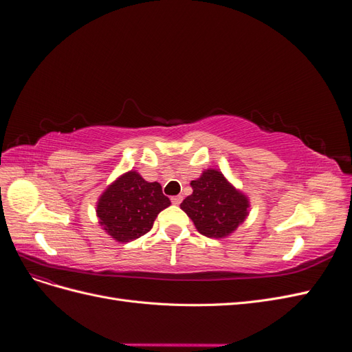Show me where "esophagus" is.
<instances>
[{
  "label": "esophagus",
  "instance_id": "esophagus-1",
  "mask_svg": "<svg viewBox=\"0 0 352 352\" xmlns=\"http://www.w3.org/2000/svg\"><path fill=\"white\" fill-rule=\"evenodd\" d=\"M172 202L175 206H179L180 202H182V195H176V197H172Z\"/></svg>",
  "mask_w": 352,
  "mask_h": 352
}]
</instances>
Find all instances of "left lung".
Listing matches in <instances>:
<instances>
[{"mask_svg": "<svg viewBox=\"0 0 352 352\" xmlns=\"http://www.w3.org/2000/svg\"><path fill=\"white\" fill-rule=\"evenodd\" d=\"M192 194L184 199L182 208L197 230L207 238L230 236L250 214V198L233 186L217 168H206L190 180Z\"/></svg>", "mask_w": 352, "mask_h": 352, "instance_id": "1", "label": "left lung"}]
</instances>
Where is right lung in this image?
<instances>
[{
    "instance_id": "1",
    "label": "right lung",
    "mask_w": 352,
    "mask_h": 352,
    "mask_svg": "<svg viewBox=\"0 0 352 352\" xmlns=\"http://www.w3.org/2000/svg\"><path fill=\"white\" fill-rule=\"evenodd\" d=\"M170 206L158 182H146L129 170L111 182L97 201L100 226L120 243L150 232L158 212Z\"/></svg>"
}]
</instances>
